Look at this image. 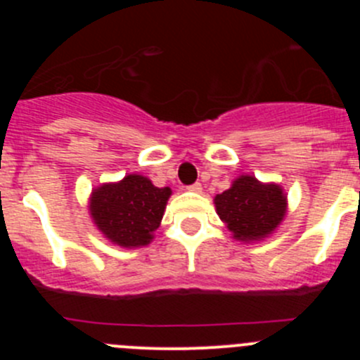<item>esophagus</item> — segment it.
Listing matches in <instances>:
<instances>
[{
	"label": "esophagus",
	"mask_w": 360,
	"mask_h": 360,
	"mask_svg": "<svg viewBox=\"0 0 360 360\" xmlns=\"http://www.w3.org/2000/svg\"><path fill=\"white\" fill-rule=\"evenodd\" d=\"M188 190L195 191V193H200V191H202V184L200 183H195V184H191V186H188Z\"/></svg>",
	"instance_id": "esophagus-1"
}]
</instances>
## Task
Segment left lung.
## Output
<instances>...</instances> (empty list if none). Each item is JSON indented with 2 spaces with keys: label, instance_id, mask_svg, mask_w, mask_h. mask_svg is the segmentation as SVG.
Returning <instances> with one entry per match:
<instances>
[{
  "label": "left lung",
  "instance_id": "8db88e82",
  "mask_svg": "<svg viewBox=\"0 0 360 360\" xmlns=\"http://www.w3.org/2000/svg\"><path fill=\"white\" fill-rule=\"evenodd\" d=\"M221 221L237 240H263L282 223L288 198L281 184L261 183L252 176H240L226 191L214 198Z\"/></svg>",
  "mask_w": 360,
  "mask_h": 360
}]
</instances>
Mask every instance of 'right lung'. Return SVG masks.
Segmentation results:
<instances>
[{"label": "right lung", "instance_id": "right-lung-1", "mask_svg": "<svg viewBox=\"0 0 360 360\" xmlns=\"http://www.w3.org/2000/svg\"><path fill=\"white\" fill-rule=\"evenodd\" d=\"M170 193V188H157L148 177L129 174L92 191L90 216L112 244L141 248L153 240Z\"/></svg>", "mask_w": 360, "mask_h": 360}]
</instances>
